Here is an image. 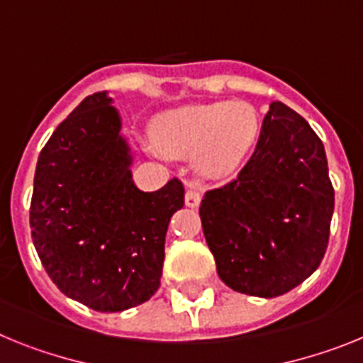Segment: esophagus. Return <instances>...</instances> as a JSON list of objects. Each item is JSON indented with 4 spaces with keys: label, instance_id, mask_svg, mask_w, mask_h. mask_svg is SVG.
<instances>
[{
    "label": "esophagus",
    "instance_id": "1",
    "mask_svg": "<svg viewBox=\"0 0 363 363\" xmlns=\"http://www.w3.org/2000/svg\"><path fill=\"white\" fill-rule=\"evenodd\" d=\"M186 206H190V208H197L199 206L201 203V190L197 188V186H190L188 190H186Z\"/></svg>",
    "mask_w": 363,
    "mask_h": 363
}]
</instances>
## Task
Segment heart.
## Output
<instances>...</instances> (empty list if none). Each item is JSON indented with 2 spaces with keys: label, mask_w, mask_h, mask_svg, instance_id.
I'll return each instance as SVG.
<instances>
[{
  "label": "heart",
  "mask_w": 363,
  "mask_h": 363,
  "mask_svg": "<svg viewBox=\"0 0 363 363\" xmlns=\"http://www.w3.org/2000/svg\"><path fill=\"white\" fill-rule=\"evenodd\" d=\"M259 118L245 102H213L164 113L153 122V140L172 157H194L208 177L238 169L256 144Z\"/></svg>",
  "instance_id": "heart-1"
}]
</instances>
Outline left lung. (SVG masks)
Segmentation results:
<instances>
[{"instance_id": "left-lung-1", "label": "left lung", "mask_w": 363, "mask_h": 363, "mask_svg": "<svg viewBox=\"0 0 363 363\" xmlns=\"http://www.w3.org/2000/svg\"><path fill=\"white\" fill-rule=\"evenodd\" d=\"M333 210L323 144L303 116L272 102L254 155L238 177L204 194L199 213L223 283L276 298L320 267Z\"/></svg>"}]
</instances>
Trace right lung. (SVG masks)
Instances as JSON below:
<instances>
[{"instance_id":"1","label":"right lung","mask_w":363,"mask_h":363,"mask_svg":"<svg viewBox=\"0 0 363 363\" xmlns=\"http://www.w3.org/2000/svg\"><path fill=\"white\" fill-rule=\"evenodd\" d=\"M129 166L121 116L102 91L56 128L34 173L38 256L60 291L99 313L137 307L155 294L169 219L184 206L177 177L143 191Z\"/></svg>"}]
</instances>
